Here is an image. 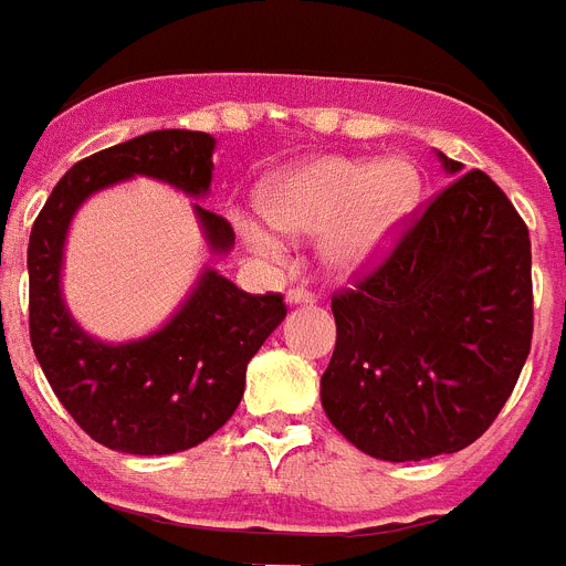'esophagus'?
Here are the masks:
<instances>
[{
	"label": "esophagus",
	"instance_id": "34e87169",
	"mask_svg": "<svg viewBox=\"0 0 566 566\" xmlns=\"http://www.w3.org/2000/svg\"><path fill=\"white\" fill-rule=\"evenodd\" d=\"M286 303L289 306H312V303H315V294L306 292V289H289Z\"/></svg>",
	"mask_w": 566,
	"mask_h": 566
}]
</instances>
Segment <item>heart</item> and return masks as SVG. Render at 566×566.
Segmentation results:
<instances>
[{
	"label": "heart",
	"instance_id": "1",
	"mask_svg": "<svg viewBox=\"0 0 566 566\" xmlns=\"http://www.w3.org/2000/svg\"><path fill=\"white\" fill-rule=\"evenodd\" d=\"M422 199V176L408 158H306L260 185L269 222L240 219L256 254H277L283 233H321V260L338 277H356L394 249Z\"/></svg>",
	"mask_w": 566,
	"mask_h": 566
}]
</instances>
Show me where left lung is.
<instances>
[{
    "label": "left lung",
    "instance_id": "left-lung-1",
    "mask_svg": "<svg viewBox=\"0 0 566 566\" xmlns=\"http://www.w3.org/2000/svg\"><path fill=\"white\" fill-rule=\"evenodd\" d=\"M457 176L394 254L333 297L335 353L321 376L329 422L387 462L454 454L506 405L532 344L524 219L483 170Z\"/></svg>",
    "mask_w": 566,
    "mask_h": 566
}]
</instances>
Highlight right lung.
<instances>
[{
    "label": "right lung",
    "mask_w": 566,
    "mask_h": 566,
    "mask_svg": "<svg viewBox=\"0 0 566 566\" xmlns=\"http://www.w3.org/2000/svg\"><path fill=\"white\" fill-rule=\"evenodd\" d=\"M217 138L156 129L83 158L57 181L28 240L31 347L51 390L101 446L138 457L188 451L217 433L240 405L245 370L286 317L280 294H249L202 265L179 310L156 333L101 340L72 317L63 297V256L74 213L86 199L135 176L196 199L193 217L213 256L233 249L226 219L202 208Z\"/></svg>",
    "instance_id": "obj_1"
}]
</instances>
